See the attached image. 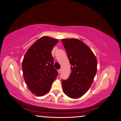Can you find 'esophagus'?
I'll return each instance as SVG.
<instances>
[{"mask_svg": "<svg viewBox=\"0 0 121 121\" xmlns=\"http://www.w3.org/2000/svg\"><path fill=\"white\" fill-rule=\"evenodd\" d=\"M58 73H60L61 72V69H59V70H58Z\"/></svg>", "mask_w": 121, "mask_h": 121, "instance_id": "obj_1", "label": "esophagus"}]
</instances>
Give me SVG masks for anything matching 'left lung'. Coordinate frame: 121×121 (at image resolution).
<instances>
[{
    "label": "left lung",
    "mask_w": 121,
    "mask_h": 121,
    "mask_svg": "<svg viewBox=\"0 0 121 121\" xmlns=\"http://www.w3.org/2000/svg\"><path fill=\"white\" fill-rule=\"evenodd\" d=\"M62 43L71 65V73L62 79L64 93L73 99L81 97L93 82L97 70V60L89 47L77 39H63Z\"/></svg>",
    "instance_id": "8db88e82"
}]
</instances>
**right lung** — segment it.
Instances as JSON below:
<instances>
[{
  "label": "right lung",
  "mask_w": 121,
  "mask_h": 121,
  "mask_svg": "<svg viewBox=\"0 0 121 121\" xmlns=\"http://www.w3.org/2000/svg\"><path fill=\"white\" fill-rule=\"evenodd\" d=\"M58 40L48 36L39 39L26 51L22 61L24 79L31 92L42 96L50 91L58 76L51 54Z\"/></svg>",
  "instance_id": "obj_1"
}]
</instances>
